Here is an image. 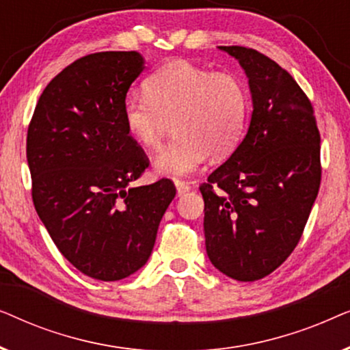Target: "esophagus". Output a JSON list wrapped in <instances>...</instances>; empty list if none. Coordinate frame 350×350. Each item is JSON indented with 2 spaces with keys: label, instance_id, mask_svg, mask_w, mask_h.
<instances>
[{
  "label": "esophagus",
  "instance_id": "34e87169",
  "mask_svg": "<svg viewBox=\"0 0 350 350\" xmlns=\"http://www.w3.org/2000/svg\"><path fill=\"white\" fill-rule=\"evenodd\" d=\"M175 188H176V196H183L185 193H188V191L191 189V186L188 183H185V181L176 180L175 181Z\"/></svg>",
  "mask_w": 350,
  "mask_h": 350
}]
</instances>
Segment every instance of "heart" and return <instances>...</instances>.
<instances>
[{
  "label": "heart",
  "instance_id": "obj_1",
  "mask_svg": "<svg viewBox=\"0 0 350 350\" xmlns=\"http://www.w3.org/2000/svg\"><path fill=\"white\" fill-rule=\"evenodd\" d=\"M143 94L124 98L122 122L133 142L156 148L172 119L175 137L154 159L159 175L178 178L193 174L210 154L228 157L242 142L248 94L234 75L210 73L191 62L174 60L148 76Z\"/></svg>",
  "mask_w": 350,
  "mask_h": 350
}]
</instances>
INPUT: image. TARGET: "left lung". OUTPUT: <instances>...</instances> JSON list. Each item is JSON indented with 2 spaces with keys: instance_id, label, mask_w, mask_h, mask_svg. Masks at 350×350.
Wrapping results in <instances>:
<instances>
[{
  "instance_id": "8db88e82",
  "label": "left lung",
  "mask_w": 350,
  "mask_h": 350,
  "mask_svg": "<svg viewBox=\"0 0 350 350\" xmlns=\"http://www.w3.org/2000/svg\"><path fill=\"white\" fill-rule=\"evenodd\" d=\"M245 71L253 113L231 157L200 186L208 260L255 282L298 245L320 188V133L309 98L290 73L255 49L218 46Z\"/></svg>"
}]
</instances>
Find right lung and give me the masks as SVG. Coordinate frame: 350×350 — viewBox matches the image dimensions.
<instances>
[{
    "label": "right lung",
    "instance_id": "1",
    "mask_svg": "<svg viewBox=\"0 0 350 350\" xmlns=\"http://www.w3.org/2000/svg\"><path fill=\"white\" fill-rule=\"evenodd\" d=\"M143 70L137 51L85 55L47 84L28 127L38 217L76 269L103 282L146 265L175 198L167 178L131 186L150 162L127 135L121 109Z\"/></svg>",
    "mask_w": 350,
    "mask_h": 350
}]
</instances>
